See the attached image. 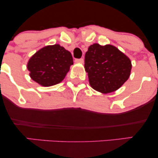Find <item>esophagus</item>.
<instances>
[{
  "mask_svg": "<svg viewBox=\"0 0 158 158\" xmlns=\"http://www.w3.org/2000/svg\"><path fill=\"white\" fill-rule=\"evenodd\" d=\"M75 61L77 63H81V64H83L84 63V59H76Z\"/></svg>",
  "mask_w": 158,
  "mask_h": 158,
  "instance_id": "34e87169",
  "label": "esophagus"
}]
</instances>
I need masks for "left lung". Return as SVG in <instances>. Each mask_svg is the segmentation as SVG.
<instances>
[{"label":"left lung","instance_id":"left-lung-1","mask_svg":"<svg viewBox=\"0 0 158 158\" xmlns=\"http://www.w3.org/2000/svg\"><path fill=\"white\" fill-rule=\"evenodd\" d=\"M131 61L110 44H94L85 56V68L91 88L102 94L118 90L130 77Z\"/></svg>","mask_w":158,"mask_h":158}]
</instances>
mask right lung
<instances>
[{
  "mask_svg": "<svg viewBox=\"0 0 158 158\" xmlns=\"http://www.w3.org/2000/svg\"><path fill=\"white\" fill-rule=\"evenodd\" d=\"M73 64L68 50L59 44L48 45L31 56L27 69L32 80L41 86L50 87L60 83Z\"/></svg>",
  "mask_w": 158,
  "mask_h": 158,
  "instance_id": "1",
  "label": "right lung"
}]
</instances>
